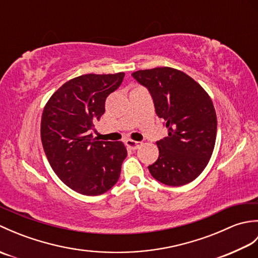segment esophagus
Listing matches in <instances>:
<instances>
[{
    "label": "esophagus",
    "instance_id": "1",
    "mask_svg": "<svg viewBox=\"0 0 258 258\" xmlns=\"http://www.w3.org/2000/svg\"><path fill=\"white\" fill-rule=\"evenodd\" d=\"M125 144H126V146H127L128 149H131V150H138L139 147L142 145L141 142L133 141V140H126V141H125Z\"/></svg>",
    "mask_w": 258,
    "mask_h": 258
}]
</instances>
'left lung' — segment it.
I'll return each instance as SVG.
<instances>
[{"label": "left lung", "instance_id": "8db88e82", "mask_svg": "<svg viewBox=\"0 0 258 258\" xmlns=\"http://www.w3.org/2000/svg\"><path fill=\"white\" fill-rule=\"evenodd\" d=\"M133 78L149 90L168 136L156 142L160 155L151 175L168 186L190 183L204 171L215 146L217 118L204 89L171 68L141 70Z\"/></svg>", "mask_w": 258, "mask_h": 258}]
</instances>
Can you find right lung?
<instances>
[{
  "label": "right lung",
  "mask_w": 258,
  "mask_h": 258,
  "mask_svg": "<svg viewBox=\"0 0 258 258\" xmlns=\"http://www.w3.org/2000/svg\"><path fill=\"white\" fill-rule=\"evenodd\" d=\"M125 74H85L70 80L46 103L41 140L47 161L70 188L94 196L117 183L127 156L122 142L93 138L94 123L105 112L106 97L116 91Z\"/></svg>",
  "instance_id": "add662e5"
}]
</instances>
